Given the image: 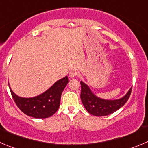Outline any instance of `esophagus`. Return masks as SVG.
I'll use <instances>...</instances> for the list:
<instances>
[{"instance_id": "obj_1", "label": "esophagus", "mask_w": 148, "mask_h": 148, "mask_svg": "<svg viewBox=\"0 0 148 148\" xmlns=\"http://www.w3.org/2000/svg\"><path fill=\"white\" fill-rule=\"evenodd\" d=\"M77 75H78V72L77 71H74V70L70 71V73H69V77L70 78H74V77H77Z\"/></svg>"}]
</instances>
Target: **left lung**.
<instances>
[{"instance_id":"obj_1","label":"left lung","mask_w":148,"mask_h":148,"mask_svg":"<svg viewBox=\"0 0 148 148\" xmlns=\"http://www.w3.org/2000/svg\"><path fill=\"white\" fill-rule=\"evenodd\" d=\"M80 98L84 107L89 114L96 116L109 115L122 108L129 99L132 90V88H130L127 94L120 99L110 100L97 97L91 91L90 88L82 81L80 82Z\"/></svg>"}]
</instances>
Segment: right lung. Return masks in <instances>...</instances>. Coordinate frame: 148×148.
I'll return each instance as SVG.
<instances>
[{
    "label": "right lung",
    "instance_id": "obj_1",
    "mask_svg": "<svg viewBox=\"0 0 148 148\" xmlns=\"http://www.w3.org/2000/svg\"><path fill=\"white\" fill-rule=\"evenodd\" d=\"M68 82V77H63L44 93L31 98L19 97L13 92L11 88L9 89L14 102L22 112L37 119H44L52 116L58 110L61 94Z\"/></svg>",
    "mask_w": 148,
    "mask_h": 148
}]
</instances>
